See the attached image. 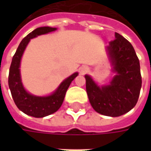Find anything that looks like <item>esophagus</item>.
Segmentation results:
<instances>
[{
  "label": "esophagus",
  "instance_id": "obj_1",
  "mask_svg": "<svg viewBox=\"0 0 151 151\" xmlns=\"http://www.w3.org/2000/svg\"><path fill=\"white\" fill-rule=\"evenodd\" d=\"M86 69H84V70H83V72H86Z\"/></svg>",
  "mask_w": 151,
  "mask_h": 151
}]
</instances>
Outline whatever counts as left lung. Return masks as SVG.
<instances>
[{
  "label": "left lung",
  "instance_id": "obj_1",
  "mask_svg": "<svg viewBox=\"0 0 151 151\" xmlns=\"http://www.w3.org/2000/svg\"><path fill=\"white\" fill-rule=\"evenodd\" d=\"M109 59L116 73L109 85L99 86L89 75H85L89 101L98 113L120 116L136 105L142 87L139 60L128 40L118 33L107 47Z\"/></svg>",
  "mask_w": 151,
  "mask_h": 151
}]
</instances>
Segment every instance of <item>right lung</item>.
<instances>
[{"label":"right lung","instance_id":"1","mask_svg":"<svg viewBox=\"0 0 151 151\" xmlns=\"http://www.w3.org/2000/svg\"><path fill=\"white\" fill-rule=\"evenodd\" d=\"M56 28L50 27H43L36 28L28 34L22 40L18 49L13 56L9 73V87L11 91L12 97L15 104L19 110L31 116L41 118L56 112L62 105L65 95L69 88L70 83L78 75V73H74L64 80L56 89V91L48 96H35L28 93L22 83L20 74V62L24 50L27 46L31 39L37 37L40 35L47 34L56 31Z\"/></svg>","mask_w":151,"mask_h":151}]
</instances>
